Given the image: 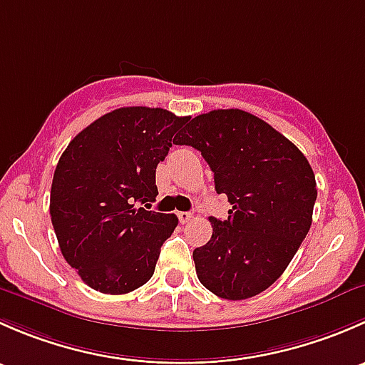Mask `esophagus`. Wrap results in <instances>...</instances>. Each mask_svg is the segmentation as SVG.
<instances>
[{
	"label": "esophagus",
	"instance_id": "esophagus-1",
	"mask_svg": "<svg viewBox=\"0 0 365 365\" xmlns=\"http://www.w3.org/2000/svg\"><path fill=\"white\" fill-rule=\"evenodd\" d=\"M192 213L190 212H178V219H180V222L182 224H187V222H190V220H192Z\"/></svg>",
	"mask_w": 365,
	"mask_h": 365
}]
</instances>
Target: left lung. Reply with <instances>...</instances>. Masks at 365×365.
I'll return each mask as SVG.
<instances>
[{
  "mask_svg": "<svg viewBox=\"0 0 365 365\" xmlns=\"http://www.w3.org/2000/svg\"><path fill=\"white\" fill-rule=\"evenodd\" d=\"M176 145L200 150L226 194V220L210 217L208 244L194 249L201 284L226 300H244L282 275L312 222L314 173L281 132L242 109H215L194 118Z\"/></svg>",
  "mask_w": 365,
  "mask_h": 365,
  "instance_id": "left-lung-1",
  "label": "left lung"
}]
</instances>
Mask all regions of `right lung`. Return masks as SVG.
Listing matches in <instances>:
<instances>
[{
	"mask_svg": "<svg viewBox=\"0 0 365 365\" xmlns=\"http://www.w3.org/2000/svg\"><path fill=\"white\" fill-rule=\"evenodd\" d=\"M189 116L160 108H120L81 130L60 157L51 220L61 254L90 288L123 295L146 284L175 213L150 212L157 164ZM175 143V141H173Z\"/></svg>",
	"mask_w": 365,
	"mask_h": 365,
	"instance_id": "1",
	"label": "right lung"
}]
</instances>
